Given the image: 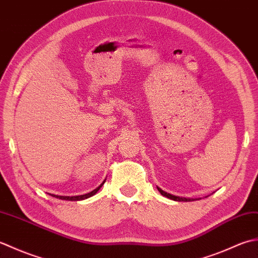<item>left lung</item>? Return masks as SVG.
Segmentation results:
<instances>
[{
	"label": "left lung",
	"instance_id": "left-lung-1",
	"mask_svg": "<svg viewBox=\"0 0 258 258\" xmlns=\"http://www.w3.org/2000/svg\"><path fill=\"white\" fill-rule=\"evenodd\" d=\"M158 188V187H157ZM158 191L161 194L162 196H165L167 198L169 199H172V201H176V202H191V199H187V198H183V197H178V196H173V195H170V194H167L166 191L161 190L160 188H158Z\"/></svg>",
	"mask_w": 258,
	"mask_h": 258
}]
</instances>
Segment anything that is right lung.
I'll list each match as a JSON object with an SVG mask.
<instances>
[{"label": "right lung", "mask_w": 258, "mask_h": 258, "mask_svg": "<svg viewBox=\"0 0 258 258\" xmlns=\"http://www.w3.org/2000/svg\"><path fill=\"white\" fill-rule=\"evenodd\" d=\"M104 183V181L101 183V185H100L98 188H96L94 189V190H92L91 192H89V194H86V195H81V196H72V197H70V196H56V195H52L53 197H55V198H59V199H63V201H72V202H76V201H82V199H86V198H89V197H91V196H93L94 194H97V191L99 190L100 188L102 187V185Z\"/></svg>", "instance_id": "obj_1"}]
</instances>
